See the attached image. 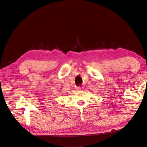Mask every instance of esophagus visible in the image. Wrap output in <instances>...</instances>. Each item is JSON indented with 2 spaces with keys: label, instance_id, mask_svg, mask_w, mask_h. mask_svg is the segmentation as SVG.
Wrapping results in <instances>:
<instances>
[{
  "label": "esophagus",
  "instance_id": "obj_1",
  "mask_svg": "<svg viewBox=\"0 0 147 147\" xmlns=\"http://www.w3.org/2000/svg\"><path fill=\"white\" fill-rule=\"evenodd\" d=\"M77 89L78 90H80L82 89V87H78Z\"/></svg>",
  "mask_w": 147,
  "mask_h": 147
}]
</instances>
